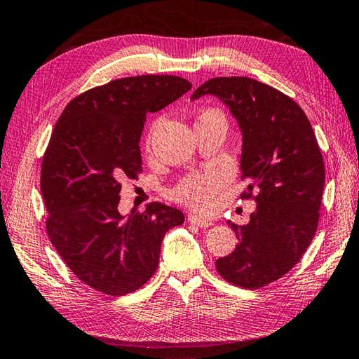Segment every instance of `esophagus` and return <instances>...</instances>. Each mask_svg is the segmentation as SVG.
Returning a JSON list of instances; mask_svg holds the SVG:
<instances>
[{"instance_id":"1","label":"esophagus","mask_w":359,"mask_h":359,"mask_svg":"<svg viewBox=\"0 0 359 359\" xmlns=\"http://www.w3.org/2000/svg\"><path fill=\"white\" fill-rule=\"evenodd\" d=\"M188 222L193 224V226H198L202 229H207L212 226V221L205 219V217H202L201 215H196V213H189L188 215Z\"/></svg>"}]
</instances>
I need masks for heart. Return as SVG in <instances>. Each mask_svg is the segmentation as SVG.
<instances>
[{"label":"heart","instance_id":"obj_1","mask_svg":"<svg viewBox=\"0 0 359 359\" xmlns=\"http://www.w3.org/2000/svg\"><path fill=\"white\" fill-rule=\"evenodd\" d=\"M217 114L216 110H205L199 118ZM226 184V177L219 170H207L201 172H194L182 179L177 185L172 188V198L185 203L188 207L207 210L213 202L215 194Z\"/></svg>","mask_w":359,"mask_h":359}]
</instances>
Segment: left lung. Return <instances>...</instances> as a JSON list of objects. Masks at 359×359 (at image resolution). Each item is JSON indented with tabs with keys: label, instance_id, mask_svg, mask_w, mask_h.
<instances>
[{
	"label": "left lung",
	"instance_id": "left-lung-1",
	"mask_svg": "<svg viewBox=\"0 0 359 359\" xmlns=\"http://www.w3.org/2000/svg\"><path fill=\"white\" fill-rule=\"evenodd\" d=\"M215 95L229 105L243 132L241 199L257 210L235 230L238 244L217 258L229 283L258 290L282 278L299 263L318 230L325 168L314 130L300 105L282 91L250 77H213L191 100Z\"/></svg>",
	"mask_w": 359,
	"mask_h": 359
}]
</instances>
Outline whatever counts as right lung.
Instances as JSON below:
<instances>
[{
  "instance_id": "right-lung-1",
  "label": "right lung",
  "mask_w": 359,
  "mask_h": 359,
  "mask_svg": "<svg viewBox=\"0 0 359 359\" xmlns=\"http://www.w3.org/2000/svg\"><path fill=\"white\" fill-rule=\"evenodd\" d=\"M191 88L184 77H123L69 101L54 126L40 172L46 233L74 276L107 296L142 287L157 269L161 240L184 224L177 208L151 202L118 210L121 184L138 179L146 115Z\"/></svg>"
}]
</instances>
